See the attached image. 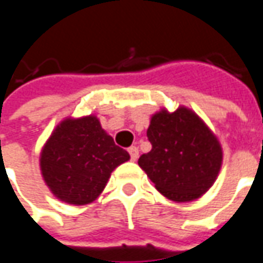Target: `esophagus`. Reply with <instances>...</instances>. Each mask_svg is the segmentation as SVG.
Returning <instances> with one entry per match:
<instances>
[{
	"label": "esophagus",
	"mask_w": 263,
	"mask_h": 263,
	"mask_svg": "<svg viewBox=\"0 0 263 263\" xmlns=\"http://www.w3.org/2000/svg\"><path fill=\"white\" fill-rule=\"evenodd\" d=\"M128 155H130V159L136 162L137 160V157H139V149L136 147V146H132V147H128Z\"/></svg>",
	"instance_id": "obj_1"
}]
</instances>
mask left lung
<instances>
[{
  "label": "left lung",
  "instance_id": "left-lung-1",
  "mask_svg": "<svg viewBox=\"0 0 263 263\" xmlns=\"http://www.w3.org/2000/svg\"><path fill=\"white\" fill-rule=\"evenodd\" d=\"M152 150L139 159L156 189L170 200L192 202L215 183L222 166L216 136L196 113L179 107L153 114L147 128Z\"/></svg>",
  "mask_w": 263,
  "mask_h": 263
}]
</instances>
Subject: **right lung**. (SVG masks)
Listing matches in <instances>:
<instances>
[{
	"mask_svg": "<svg viewBox=\"0 0 263 263\" xmlns=\"http://www.w3.org/2000/svg\"><path fill=\"white\" fill-rule=\"evenodd\" d=\"M130 156L116 146L96 116L66 119L41 150L40 167L52 195L70 204L97 199L108 177Z\"/></svg>",
	"mask_w": 263,
	"mask_h": 263,
	"instance_id": "obj_1",
	"label": "right lung"
}]
</instances>
